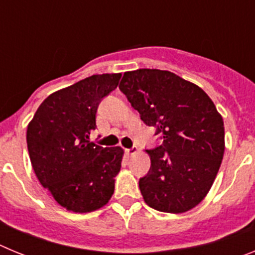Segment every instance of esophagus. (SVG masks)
Wrapping results in <instances>:
<instances>
[{"label": "esophagus", "instance_id": "34e87169", "mask_svg": "<svg viewBox=\"0 0 255 255\" xmlns=\"http://www.w3.org/2000/svg\"><path fill=\"white\" fill-rule=\"evenodd\" d=\"M125 153L128 157H131V155L136 154L138 153V148L136 147H132V148H128V149H125Z\"/></svg>", "mask_w": 255, "mask_h": 255}]
</instances>
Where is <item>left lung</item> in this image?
<instances>
[{"label": "left lung", "mask_w": 255, "mask_h": 255, "mask_svg": "<svg viewBox=\"0 0 255 255\" xmlns=\"http://www.w3.org/2000/svg\"><path fill=\"white\" fill-rule=\"evenodd\" d=\"M162 144L145 152L150 168L139 180L144 202L166 213H184L204 199L225 152L222 116L208 94L176 74L126 71L119 85Z\"/></svg>", "instance_id": "obj_1"}]
</instances>
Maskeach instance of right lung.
I'll use <instances>...</instances> for the list:
<instances>
[{
    "label": "right lung",
    "instance_id": "right-lung-1",
    "mask_svg": "<svg viewBox=\"0 0 255 255\" xmlns=\"http://www.w3.org/2000/svg\"><path fill=\"white\" fill-rule=\"evenodd\" d=\"M121 74L85 78L52 93L38 107L26 130L31 166L61 207L75 213L102 208L111 199L121 168V147L89 141L101 101L115 91Z\"/></svg>",
    "mask_w": 255,
    "mask_h": 255
}]
</instances>
